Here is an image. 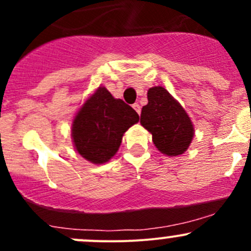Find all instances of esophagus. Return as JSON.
I'll list each match as a JSON object with an SVG mask.
<instances>
[{
    "label": "esophagus",
    "mask_w": 251,
    "mask_h": 251,
    "mask_svg": "<svg viewBox=\"0 0 251 251\" xmlns=\"http://www.w3.org/2000/svg\"><path fill=\"white\" fill-rule=\"evenodd\" d=\"M132 108H133V109H135L136 111H137V113H138V114H140V113H141V105H140V104H138V103H135V104H133V105H132Z\"/></svg>",
    "instance_id": "obj_1"
}]
</instances>
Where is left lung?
<instances>
[{
  "label": "left lung",
  "instance_id": "8db88e82",
  "mask_svg": "<svg viewBox=\"0 0 251 251\" xmlns=\"http://www.w3.org/2000/svg\"><path fill=\"white\" fill-rule=\"evenodd\" d=\"M148 104L142 108L141 125L151 133V140L161 154H183L194 137L191 118L173 96L161 86L149 88Z\"/></svg>",
  "mask_w": 251,
  "mask_h": 251
}]
</instances>
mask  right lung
I'll use <instances>...</instances> for the list:
<instances>
[{"instance_id": "right-lung-1", "label": "right lung", "mask_w": 251, "mask_h": 251, "mask_svg": "<svg viewBox=\"0 0 251 251\" xmlns=\"http://www.w3.org/2000/svg\"><path fill=\"white\" fill-rule=\"evenodd\" d=\"M140 116L124 100L100 86L82 103L72 124L75 151L92 164L109 161L119 151L123 136Z\"/></svg>"}]
</instances>
